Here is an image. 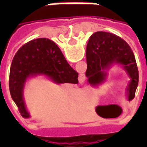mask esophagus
I'll list each match as a JSON object with an SVG mask.
<instances>
[{
    "label": "esophagus",
    "instance_id": "esophagus-1",
    "mask_svg": "<svg viewBox=\"0 0 147 147\" xmlns=\"http://www.w3.org/2000/svg\"><path fill=\"white\" fill-rule=\"evenodd\" d=\"M79 81H80V83H83L84 81H85V76H80L79 77Z\"/></svg>",
    "mask_w": 147,
    "mask_h": 147
}]
</instances>
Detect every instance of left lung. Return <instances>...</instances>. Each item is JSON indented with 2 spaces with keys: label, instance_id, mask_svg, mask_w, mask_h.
Returning a JSON list of instances; mask_svg holds the SVG:
<instances>
[{
  "label": "left lung",
  "instance_id": "1",
  "mask_svg": "<svg viewBox=\"0 0 147 147\" xmlns=\"http://www.w3.org/2000/svg\"><path fill=\"white\" fill-rule=\"evenodd\" d=\"M86 76L90 85L104 82L106 71L113 64H120L131 78L127 99L131 101L139 83V71L135 55L124 40L113 34L98 31L89 38L86 46Z\"/></svg>",
  "mask_w": 147,
  "mask_h": 147
}]
</instances>
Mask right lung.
<instances>
[{"instance_id":"obj_1","label":"right lung","mask_w":147,"mask_h":147,"mask_svg":"<svg viewBox=\"0 0 147 147\" xmlns=\"http://www.w3.org/2000/svg\"><path fill=\"white\" fill-rule=\"evenodd\" d=\"M44 75L57 84L79 83V74L68 64L60 48L48 38L31 40L21 47L12 60L9 75L11 98L21 116L30 117L24 100V87L29 77Z\"/></svg>"}]
</instances>
